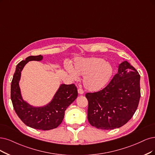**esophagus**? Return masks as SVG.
I'll return each instance as SVG.
<instances>
[{"mask_svg":"<svg viewBox=\"0 0 155 155\" xmlns=\"http://www.w3.org/2000/svg\"><path fill=\"white\" fill-rule=\"evenodd\" d=\"M78 93L80 94H84V91H83V89H82L81 88H78Z\"/></svg>","mask_w":155,"mask_h":155,"instance_id":"esophagus-1","label":"esophagus"}]
</instances>
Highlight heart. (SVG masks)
<instances>
[{
  "mask_svg": "<svg viewBox=\"0 0 155 155\" xmlns=\"http://www.w3.org/2000/svg\"><path fill=\"white\" fill-rule=\"evenodd\" d=\"M113 73L110 64L98 57L78 59L74 63L70 73L74 78L84 76L83 85L91 92H96L105 86Z\"/></svg>",
  "mask_w": 155,
  "mask_h": 155,
  "instance_id": "b5f03b06",
  "label": "heart"
}]
</instances>
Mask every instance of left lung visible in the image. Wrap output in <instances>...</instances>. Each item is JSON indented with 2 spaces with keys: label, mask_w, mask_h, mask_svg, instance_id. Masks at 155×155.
<instances>
[{
  "label": "left lung",
  "mask_w": 155,
  "mask_h": 155,
  "mask_svg": "<svg viewBox=\"0 0 155 155\" xmlns=\"http://www.w3.org/2000/svg\"><path fill=\"white\" fill-rule=\"evenodd\" d=\"M87 119L101 130L118 128L133 117L140 98V74L128 62L119 65L118 72L105 87L87 93Z\"/></svg>",
  "instance_id": "obj_1"
}]
</instances>
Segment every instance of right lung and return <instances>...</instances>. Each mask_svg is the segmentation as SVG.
I'll use <instances>...</instances> for the list:
<instances>
[{"label": "right lung", "mask_w": 155, "mask_h": 155, "mask_svg": "<svg viewBox=\"0 0 155 155\" xmlns=\"http://www.w3.org/2000/svg\"><path fill=\"white\" fill-rule=\"evenodd\" d=\"M41 55L29 56L17 64L11 85V99L15 112L21 121L34 129L49 130L57 128L64 119L66 108L78 96L74 84L61 85L49 104L43 107H32L22 100L19 81L21 71L30 61H41Z\"/></svg>", "instance_id": "right-lung-1"}]
</instances>
